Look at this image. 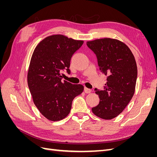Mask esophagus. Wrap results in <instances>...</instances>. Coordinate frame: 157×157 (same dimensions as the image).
<instances>
[{"mask_svg":"<svg viewBox=\"0 0 157 157\" xmlns=\"http://www.w3.org/2000/svg\"><path fill=\"white\" fill-rule=\"evenodd\" d=\"M84 92L86 93V94H89V93H90L91 92V91L92 90H90V89H89V88H86V87H84Z\"/></svg>","mask_w":157,"mask_h":157,"instance_id":"esophagus-1","label":"esophagus"}]
</instances>
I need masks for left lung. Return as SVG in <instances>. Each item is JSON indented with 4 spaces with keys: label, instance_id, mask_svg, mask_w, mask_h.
Wrapping results in <instances>:
<instances>
[{
    "label": "left lung",
    "instance_id": "left-lung-1",
    "mask_svg": "<svg viewBox=\"0 0 157 157\" xmlns=\"http://www.w3.org/2000/svg\"><path fill=\"white\" fill-rule=\"evenodd\" d=\"M86 44L96 55L101 73L107 76L104 90L95 88L99 103L92 111L102 119H113L134 94L137 76L135 58L128 46L117 39L104 38L88 41Z\"/></svg>",
    "mask_w": 157,
    "mask_h": 157
}]
</instances>
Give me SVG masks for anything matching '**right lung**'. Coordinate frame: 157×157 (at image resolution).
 Masks as SVG:
<instances>
[{
    "label": "right lung",
    "instance_id": "add662e5",
    "mask_svg": "<svg viewBox=\"0 0 157 157\" xmlns=\"http://www.w3.org/2000/svg\"><path fill=\"white\" fill-rule=\"evenodd\" d=\"M63 35H53L40 41L33 52L27 83L33 102L51 121H61L70 113L73 99L84 90L82 84L61 80V71L69 74L71 57L83 44Z\"/></svg>",
    "mask_w": 157,
    "mask_h": 157
}]
</instances>
